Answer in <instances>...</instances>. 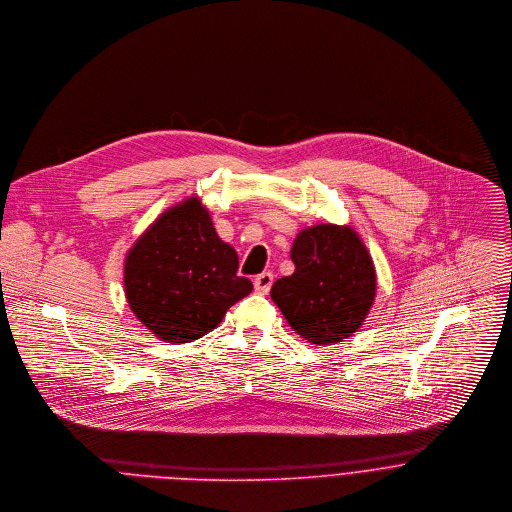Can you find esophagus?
Listing matches in <instances>:
<instances>
[{"mask_svg":"<svg viewBox=\"0 0 512 512\" xmlns=\"http://www.w3.org/2000/svg\"><path fill=\"white\" fill-rule=\"evenodd\" d=\"M274 284V274L272 272H262L254 278V288L258 294H268Z\"/></svg>","mask_w":512,"mask_h":512,"instance_id":"1","label":"esophagus"}]
</instances>
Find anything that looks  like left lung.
<instances>
[{
  "label": "left lung",
  "mask_w": 512,
  "mask_h": 512,
  "mask_svg": "<svg viewBox=\"0 0 512 512\" xmlns=\"http://www.w3.org/2000/svg\"><path fill=\"white\" fill-rule=\"evenodd\" d=\"M294 274L274 282L270 296L290 328L316 345H332L359 330L377 290L375 266L351 226L304 228L290 252Z\"/></svg>",
  "instance_id": "obj_1"
}]
</instances>
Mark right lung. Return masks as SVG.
I'll return each mask as SVG.
<instances>
[{"mask_svg": "<svg viewBox=\"0 0 512 512\" xmlns=\"http://www.w3.org/2000/svg\"><path fill=\"white\" fill-rule=\"evenodd\" d=\"M127 304L161 341L188 343L212 332L252 292L238 254L214 230L198 196L165 210L125 258Z\"/></svg>", "mask_w": 512, "mask_h": 512, "instance_id": "1", "label": "right lung"}]
</instances>
